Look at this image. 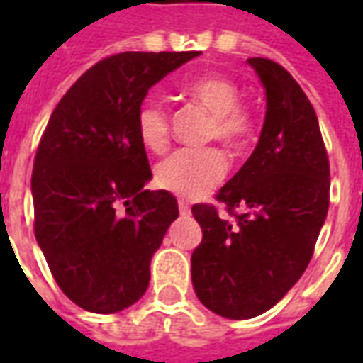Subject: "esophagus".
<instances>
[{
	"label": "esophagus",
	"mask_w": 363,
	"mask_h": 363,
	"mask_svg": "<svg viewBox=\"0 0 363 363\" xmlns=\"http://www.w3.org/2000/svg\"><path fill=\"white\" fill-rule=\"evenodd\" d=\"M179 212H181V216H184V218H186V216H190V206L181 200V202H179Z\"/></svg>",
	"instance_id": "1"
}]
</instances>
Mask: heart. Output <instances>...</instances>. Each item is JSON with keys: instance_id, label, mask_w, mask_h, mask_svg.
Listing matches in <instances>:
<instances>
[{"instance_id": "obj_1", "label": "heart", "mask_w": 363, "mask_h": 363, "mask_svg": "<svg viewBox=\"0 0 363 363\" xmlns=\"http://www.w3.org/2000/svg\"><path fill=\"white\" fill-rule=\"evenodd\" d=\"M184 95L192 103L200 104L212 114L208 138L231 151H237L249 142L252 118L241 106V91L235 83L221 75H206L190 82L184 87ZM138 138L147 151L161 153L169 143V118L163 104L155 99H147L135 112ZM228 163L218 150H179L163 159L155 169V182L167 192L177 196H204L218 186L225 177Z\"/></svg>"}]
</instances>
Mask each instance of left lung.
<instances>
[{
	"instance_id": "8db88e82",
	"label": "left lung",
	"mask_w": 363,
	"mask_h": 363,
	"mask_svg": "<svg viewBox=\"0 0 363 363\" xmlns=\"http://www.w3.org/2000/svg\"><path fill=\"white\" fill-rule=\"evenodd\" d=\"M247 62L267 93L262 132L251 157L218 192L233 221L221 220L213 206H192L202 243L190 259L198 299L237 320L268 311L301 278L330 190L319 120L303 89L272 60Z\"/></svg>"
}]
</instances>
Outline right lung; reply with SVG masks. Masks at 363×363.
<instances>
[{"label": "right lung", "mask_w": 363, "mask_h": 363, "mask_svg": "<svg viewBox=\"0 0 363 363\" xmlns=\"http://www.w3.org/2000/svg\"><path fill=\"white\" fill-rule=\"evenodd\" d=\"M198 52H122L62 96L33 169L35 235L60 289L91 313H118L150 286V262L179 218L151 181L135 112L147 91ZM125 208L119 210V204Z\"/></svg>", "instance_id": "add662e5"}]
</instances>
